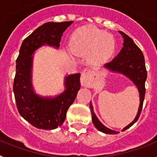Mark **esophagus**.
<instances>
[{
    "mask_svg": "<svg viewBox=\"0 0 157 157\" xmlns=\"http://www.w3.org/2000/svg\"><path fill=\"white\" fill-rule=\"evenodd\" d=\"M91 75V71L89 69L86 68L82 71V78H81V82L82 83H86L90 80V77Z\"/></svg>",
    "mask_w": 157,
    "mask_h": 157,
    "instance_id": "1",
    "label": "esophagus"
}]
</instances>
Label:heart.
Instances as JSON below:
<instances>
[{
    "mask_svg": "<svg viewBox=\"0 0 157 157\" xmlns=\"http://www.w3.org/2000/svg\"><path fill=\"white\" fill-rule=\"evenodd\" d=\"M115 40L111 34L94 26L78 29L72 34L70 47L76 53L90 52V59L96 63H103L112 56L115 50Z\"/></svg>",
    "mask_w": 157,
    "mask_h": 157,
    "instance_id": "heart-1",
    "label": "heart"
}]
</instances>
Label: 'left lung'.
I'll return each instance as SVG.
<instances>
[{
	"label": "left lung",
	"mask_w": 157,
	"mask_h": 157,
	"mask_svg": "<svg viewBox=\"0 0 157 157\" xmlns=\"http://www.w3.org/2000/svg\"><path fill=\"white\" fill-rule=\"evenodd\" d=\"M120 33L124 38L123 48L121 49L120 53L118 54L112 61L107 63L105 66V67L110 69L113 71L120 72L122 74H124L127 77L130 78L138 87L140 94V101H141L137 116L132 123H130L128 126H127L123 129V131H124L130 128L133 124H134L141 115L142 107H143V101L145 99V83L147 78V71L146 67H145V58H144V55L141 49L137 46L134 41L128 35H127L122 31H120ZM90 109L91 114H92L93 123L98 130L105 133V134H115L119 133L118 131H115V130L107 128L98 120L96 115L94 114L91 103L90 105Z\"/></svg>",
	"instance_id": "left-lung-1"
}]
</instances>
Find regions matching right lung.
<instances>
[{
    "label": "right lung",
    "instance_id": "1",
    "mask_svg": "<svg viewBox=\"0 0 157 157\" xmlns=\"http://www.w3.org/2000/svg\"><path fill=\"white\" fill-rule=\"evenodd\" d=\"M72 23L48 22L37 27L23 40L16 59L13 91L18 112L24 120L38 129L52 130L63 124L67 109L79 90L81 75L67 76L65 81L66 90L57 98H41L34 94L31 89V55L45 43L59 47L63 31Z\"/></svg>",
    "mask_w": 157,
    "mask_h": 157
}]
</instances>
